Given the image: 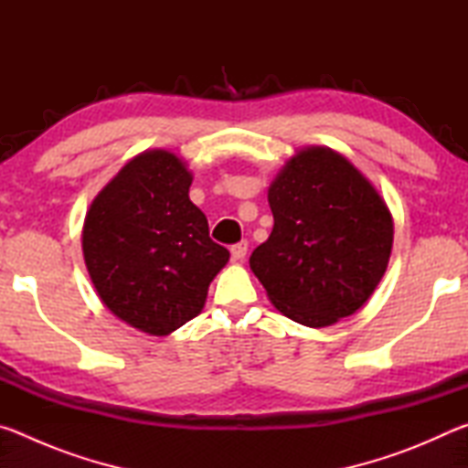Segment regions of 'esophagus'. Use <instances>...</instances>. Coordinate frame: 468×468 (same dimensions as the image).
<instances>
[{
	"instance_id": "esophagus-1",
	"label": "esophagus",
	"mask_w": 468,
	"mask_h": 468,
	"mask_svg": "<svg viewBox=\"0 0 468 468\" xmlns=\"http://www.w3.org/2000/svg\"><path fill=\"white\" fill-rule=\"evenodd\" d=\"M231 256H233L235 262H241V260H243L245 256H248V241L235 243L233 248H231Z\"/></svg>"
}]
</instances>
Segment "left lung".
Returning a JSON list of instances; mask_svg holds the SVG:
<instances>
[{"label": "left lung", "instance_id": "1", "mask_svg": "<svg viewBox=\"0 0 468 468\" xmlns=\"http://www.w3.org/2000/svg\"><path fill=\"white\" fill-rule=\"evenodd\" d=\"M274 227L250 256L271 303L324 328L374 295L390 262L394 220L376 186L328 146L297 150L268 187Z\"/></svg>", "mask_w": 468, "mask_h": 468}]
</instances>
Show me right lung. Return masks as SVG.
Segmentation results:
<instances>
[{
    "label": "right lung",
    "mask_w": 468,
    "mask_h": 468,
    "mask_svg": "<svg viewBox=\"0 0 468 468\" xmlns=\"http://www.w3.org/2000/svg\"><path fill=\"white\" fill-rule=\"evenodd\" d=\"M192 171L177 153L144 150L94 196L82 253L107 310L150 336H167L202 312L229 262L189 200Z\"/></svg>",
    "instance_id": "right-lung-1"
}]
</instances>
